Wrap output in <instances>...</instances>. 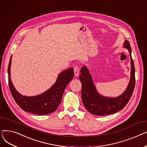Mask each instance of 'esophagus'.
Masks as SVG:
<instances>
[{"label":"esophagus","mask_w":147,"mask_h":147,"mask_svg":"<svg viewBox=\"0 0 147 147\" xmlns=\"http://www.w3.org/2000/svg\"><path fill=\"white\" fill-rule=\"evenodd\" d=\"M74 76L76 77H78L79 76V69L78 68V67H74Z\"/></svg>","instance_id":"obj_1"}]
</instances>
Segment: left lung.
I'll return each instance as SVG.
<instances>
[{
    "instance_id": "8db88e82",
    "label": "left lung",
    "mask_w": 147,
    "mask_h": 147,
    "mask_svg": "<svg viewBox=\"0 0 147 147\" xmlns=\"http://www.w3.org/2000/svg\"><path fill=\"white\" fill-rule=\"evenodd\" d=\"M123 47L128 49L130 54V79L126 90L118 97L110 98L100 95L96 90L86 66H83L80 69L81 74L79 76V80L82 86V102L86 110L92 114L97 115H105L117 113L126 105L132 96L135 84V71L134 61L131 55L132 49L128 40H125Z\"/></svg>"
}]
</instances>
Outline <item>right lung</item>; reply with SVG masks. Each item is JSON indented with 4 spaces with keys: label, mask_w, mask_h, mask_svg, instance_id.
Segmentation results:
<instances>
[{
    "label": "right lung",
    "mask_w": 147,
    "mask_h": 147,
    "mask_svg": "<svg viewBox=\"0 0 147 147\" xmlns=\"http://www.w3.org/2000/svg\"><path fill=\"white\" fill-rule=\"evenodd\" d=\"M8 65V83L11 93L18 106L23 110L36 115H46L55 111L61 103L67 84L74 78L73 68H69L59 74L56 82L44 93L34 96H23L15 89L11 79V64Z\"/></svg>",
    "instance_id": "obj_1"
}]
</instances>
